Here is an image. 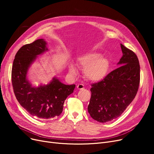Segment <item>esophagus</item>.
<instances>
[{"label":"esophagus","instance_id":"34e87169","mask_svg":"<svg viewBox=\"0 0 154 154\" xmlns=\"http://www.w3.org/2000/svg\"><path fill=\"white\" fill-rule=\"evenodd\" d=\"M77 88L79 90H82V89H83L84 88V85H83V84H78L77 85Z\"/></svg>","mask_w":154,"mask_h":154}]
</instances>
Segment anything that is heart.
<instances>
[{
    "label": "heart",
    "instance_id": "b5f03b06",
    "mask_svg": "<svg viewBox=\"0 0 154 154\" xmlns=\"http://www.w3.org/2000/svg\"><path fill=\"white\" fill-rule=\"evenodd\" d=\"M80 67L84 69V75L87 80L92 82L101 81L107 76L110 69L109 60L102 57L100 53L91 52L80 55L77 58ZM69 71L73 76L76 75L78 69L75 65H69Z\"/></svg>",
    "mask_w": 154,
    "mask_h": 154
}]
</instances>
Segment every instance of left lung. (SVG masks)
<instances>
[{
    "instance_id": "8db88e82",
    "label": "left lung",
    "mask_w": 154,
    "mask_h": 154,
    "mask_svg": "<svg viewBox=\"0 0 154 154\" xmlns=\"http://www.w3.org/2000/svg\"><path fill=\"white\" fill-rule=\"evenodd\" d=\"M123 56L118 69L103 80L92 84L88 112L97 122L106 123L122 114L136 96L140 82V66L136 54L121 44Z\"/></svg>"
}]
</instances>
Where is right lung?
<instances>
[{
    "label": "right lung",
    "instance_id": "obj_1",
    "mask_svg": "<svg viewBox=\"0 0 154 154\" xmlns=\"http://www.w3.org/2000/svg\"><path fill=\"white\" fill-rule=\"evenodd\" d=\"M47 42L38 39L23 45L14 59L11 81L16 98L32 116L48 119L59 116L63 103L74 91L75 85H66L54 76L48 84L32 86L27 78V72L38 55L49 49Z\"/></svg>",
    "mask_w": 154,
    "mask_h": 154
}]
</instances>
